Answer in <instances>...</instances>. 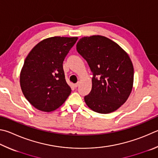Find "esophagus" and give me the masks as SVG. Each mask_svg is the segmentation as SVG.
Listing matches in <instances>:
<instances>
[{"instance_id":"esophagus-1","label":"esophagus","mask_w":158,"mask_h":158,"mask_svg":"<svg viewBox=\"0 0 158 158\" xmlns=\"http://www.w3.org/2000/svg\"><path fill=\"white\" fill-rule=\"evenodd\" d=\"M79 82H77V84H74V88H77V87L79 86Z\"/></svg>"}]
</instances>
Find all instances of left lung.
Returning a JSON list of instances; mask_svg holds the SVG:
<instances>
[{"label":"left lung","instance_id":"obj_1","mask_svg":"<svg viewBox=\"0 0 158 158\" xmlns=\"http://www.w3.org/2000/svg\"><path fill=\"white\" fill-rule=\"evenodd\" d=\"M77 50L93 73L92 90L85 104L96 113L107 114L118 109L128 98L133 85V65L128 54L106 37L80 39Z\"/></svg>","mask_w":158,"mask_h":158}]
</instances>
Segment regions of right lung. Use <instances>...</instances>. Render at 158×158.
<instances>
[{
  "label": "right lung",
  "instance_id": "add662e5",
  "mask_svg": "<svg viewBox=\"0 0 158 158\" xmlns=\"http://www.w3.org/2000/svg\"><path fill=\"white\" fill-rule=\"evenodd\" d=\"M77 39L61 36L45 39L25 59L20 84L25 98L38 110H56L70 95L71 88L65 81L63 63Z\"/></svg>",
  "mask_w": 158,
  "mask_h": 158
}]
</instances>
